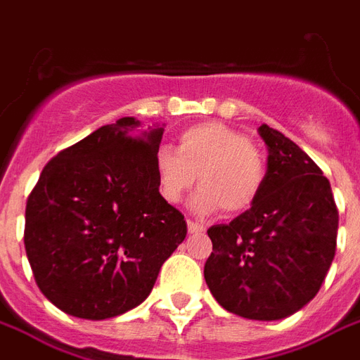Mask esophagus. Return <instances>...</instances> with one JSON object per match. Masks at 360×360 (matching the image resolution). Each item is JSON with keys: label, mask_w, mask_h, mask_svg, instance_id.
Instances as JSON below:
<instances>
[{"label": "esophagus", "mask_w": 360, "mask_h": 360, "mask_svg": "<svg viewBox=\"0 0 360 360\" xmlns=\"http://www.w3.org/2000/svg\"><path fill=\"white\" fill-rule=\"evenodd\" d=\"M186 228H188V233H200V231H205V226L200 224V222H194V220H186Z\"/></svg>", "instance_id": "obj_1"}]
</instances>
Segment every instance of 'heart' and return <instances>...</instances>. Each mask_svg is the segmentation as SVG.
I'll return each instance as SVG.
<instances>
[{
  "mask_svg": "<svg viewBox=\"0 0 360 360\" xmlns=\"http://www.w3.org/2000/svg\"><path fill=\"white\" fill-rule=\"evenodd\" d=\"M158 194L177 203L200 175L202 188L194 207L202 213L224 209L245 213L259 200L267 181V162L262 149L243 132L219 121L192 124L177 136V151L160 147L155 155Z\"/></svg>",
  "mask_w": 360,
  "mask_h": 360,
  "instance_id": "b5f03b06",
  "label": "heart"
}]
</instances>
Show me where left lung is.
<instances>
[{
    "instance_id": "obj_1",
    "label": "left lung",
    "mask_w": 360,
    "mask_h": 360,
    "mask_svg": "<svg viewBox=\"0 0 360 360\" xmlns=\"http://www.w3.org/2000/svg\"><path fill=\"white\" fill-rule=\"evenodd\" d=\"M267 181L230 224L211 226L205 282L228 312L273 321L310 302L336 250L338 209L329 179L301 147L269 124Z\"/></svg>"
}]
</instances>
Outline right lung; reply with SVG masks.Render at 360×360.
<instances>
[{
    "instance_id": "right-lung-1",
    "label": "right lung",
    "mask_w": 360,
    "mask_h": 360,
    "mask_svg": "<svg viewBox=\"0 0 360 360\" xmlns=\"http://www.w3.org/2000/svg\"><path fill=\"white\" fill-rule=\"evenodd\" d=\"M104 124L42 168L25 203L24 245L42 295L65 314L108 319L151 293L186 236L185 217L158 194L162 127Z\"/></svg>"
}]
</instances>
